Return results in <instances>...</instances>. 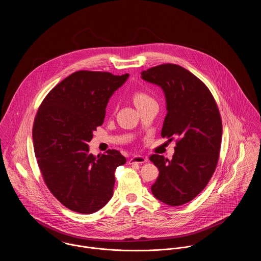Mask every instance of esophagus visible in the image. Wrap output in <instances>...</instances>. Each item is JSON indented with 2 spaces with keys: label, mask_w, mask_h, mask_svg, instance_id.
<instances>
[{
  "label": "esophagus",
  "mask_w": 261,
  "mask_h": 261,
  "mask_svg": "<svg viewBox=\"0 0 261 261\" xmlns=\"http://www.w3.org/2000/svg\"><path fill=\"white\" fill-rule=\"evenodd\" d=\"M148 161V159L146 158V156H143V155H135V156H133L129 161H128V163L130 164V165H133V164H144V163H146Z\"/></svg>",
  "instance_id": "1"
}]
</instances>
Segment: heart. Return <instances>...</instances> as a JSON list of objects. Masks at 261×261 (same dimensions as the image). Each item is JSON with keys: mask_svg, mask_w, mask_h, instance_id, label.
Listing matches in <instances>:
<instances>
[{"mask_svg": "<svg viewBox=\"0 0 261 261\" xmlns=\"http://www.w3.org/2000/svg\"><path fill=\"white\" fill-rule=\"evenodd\" d=\"M133 100H134L135 106L138 108V107H140V106H142V105H144V103H146V102L151 101L152 98H151L149 95H148L147 93H145V92L138 91V92H136V93L134 94Z\"/></svg>", "mask_w": 261, "mask_h": 261, "instance_id": "obj_1", "label": "heart"}]
</instances>
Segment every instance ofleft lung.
I'll return each instance as SVG.
<instances>
[{"mask_svg":"<svg viewBox=\"0 0 261 261\" xmlns=\"http://www.w3.org/2000/svg\"><path fill=\"white\" fill-rule=\"evenodd\" d=\"M141 75L165 94L162 137L179 138L172 160L149 156L160 171L151 193L169 206H180L202 192L216 169L222 139L220 113L207 86L179 65H159Z\"/></svg>","mask_w":261,"mask_h":261,"instance_id":"left-lung-1","label":"left lung"}]
</instances>
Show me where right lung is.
<instances>
[{"instance_id": "obj_1", "label": "right lung", "mask_w": 261, "mask_h": 261, "mask_svg": "<svg viewBox=\"0 0 261 261\" xmlns=\"http://www.w3.org/2000/svg\"><path fill=\"white\" fill-rule=\"evenodd\" d=\"M129 74L77 71L57 84L38 110L33 144L44 181L68 209L92 214L112 199L114 171L126 159L116 149L97 156L88 143L115 90Z\"/></svg>"}]
</instances>
